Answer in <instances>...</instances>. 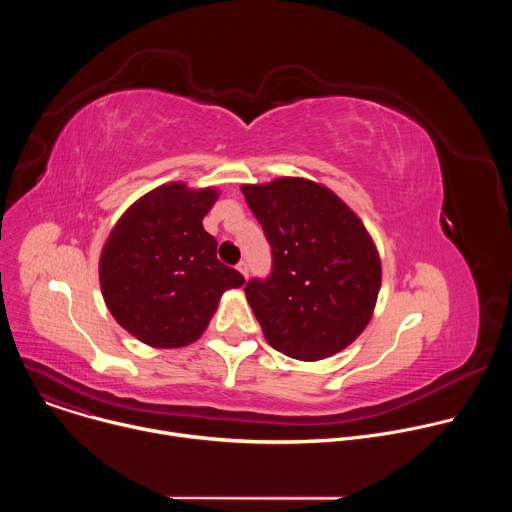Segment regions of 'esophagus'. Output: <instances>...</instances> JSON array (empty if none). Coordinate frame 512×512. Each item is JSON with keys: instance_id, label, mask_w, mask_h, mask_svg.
<instances>
[{"instance_id": "esophagus-1", "label": "esophagus", "mask_w": 512, "mask_h": 512, "mask_svg": "<svg viewBox=\"0 0 512 512\" xmlns=\"http://www.w3.org/2000/svg\"><path fill=\"white\" fill-rule=\"evenodd\" d=\"M237 269H239V273L247 279V275H249V267H247V261H241L239 265H237Z\"/></svg>"}]
</instances>
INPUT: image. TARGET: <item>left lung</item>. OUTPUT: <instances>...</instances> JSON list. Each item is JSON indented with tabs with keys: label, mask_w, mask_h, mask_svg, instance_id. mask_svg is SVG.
<instances>
[{
	"label": "left lung",
	"mask_w": 512,
	"mask_h": 512,
	"mask_svg": "<svg viewBox=\"0 0 512 512\" xmlns=\"http://www.w3.org/2000/svg\"><path fill=\"white\" fill-rule=\"evenodd\" d=\"M241 192L273 253L269 279L245 285L265 340L306 362L350 346L373 318L383 279L377 245L358 214L308 178L243 184Z\"/></svg>",
	"instance_id": "left-lung-1"
}]
</instances>
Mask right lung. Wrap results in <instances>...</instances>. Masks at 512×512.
<instances>
[{"label": "right lung", "mask_w": 512, "mask_h": 512, "mask_svg": "<svg viewBox=\"0 0 512 512\" xmlns=\"http://www.w3.org/2000/svg\"><path fill=\"white\" fill-rule=\"evenodd\" d=\"M218 188L162 184L137 198L111 229L99 259L101 294L121 328L152 348L196 342L227 289L243 275L216 259L202 227Z\"/></svg>", "instance_id": "obj_1"}]
</instances>
